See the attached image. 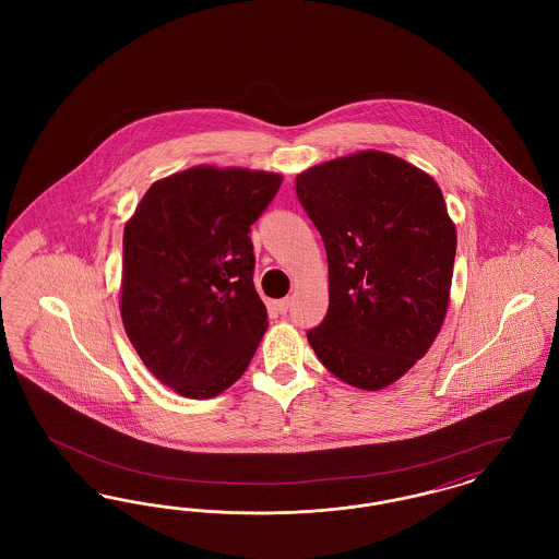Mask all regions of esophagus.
Masks as SVG:
<instances>
[{
  "label": "esophagus",
  "instance_id": "obj_1",
  "mask_svg": "<svg viewBox=\"0 0 559 559\" xmlns=\"http://www.w3.org/2000/svg\"><path fill=\"white\" fill-rule=\"evenodd\" d=\"M276 310L281 312V314H287L289 312V308H292V297H285V299H278L276 304Z\"/></svg>",
  "mask_w": 559,
  "mask_h": 559
}]
</instances>
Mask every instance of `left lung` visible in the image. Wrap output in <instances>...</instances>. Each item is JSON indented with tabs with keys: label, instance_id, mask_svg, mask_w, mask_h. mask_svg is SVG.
<instances>
[{
	"label": "left lung",
	"instance_id": "obj_1",
	"mask_svg": "<svg viewBox=\"0 0 559 559\" xmlns=\"http://www.w3.org/2000/svg\"><path fill=\"white\" fill-rule=\"evenodd\" d=\"M329 262V310L308 342L337 379L394 383L433 344L451 299L456 228L442 190L381 151L326 160L295 178Z\"/></svg>",
	"mask_w": 559,
	"mask_h": 559
}]
</instances>
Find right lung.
Here are the masks:
<instances>
[{
	"instance_id": "right-lung-1",
	"label": "right lung",
	"mask_w": 559,
	"mask_h": 559,
	"mask_svg": "<svg viewBox=\"0 0 559 559\" xmlns=\"http://www.w3.org/2000/svg\"><path fill=\"white\" fill-rule=\"evenodd\" d=\"M283 176L197 165L157 180L123 230L121 319L144 367L187 399H213L266 333L251 224Z\"/></svg>"
}]
</instances>
